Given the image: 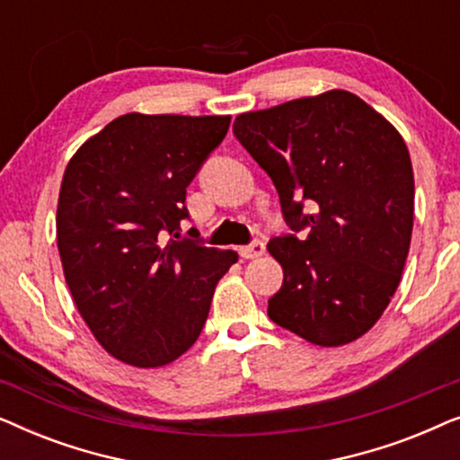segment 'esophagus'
<instances>
[{"label": "esophagus", "instance_id": "34e87169", "mask_svg": "<svg viewBox=\"0 0 460 460\" xmlns=\"http://www.w3.org/2000/svg\"><path fill=\"white\" fill-rule=\"evenodd\" d=\"M263 251H266V244L261 241H253L247 247H241V257H244V260H255V257L263 255Z\"/></svg>", "mask_w": 460, "mask_h": 460}]
</instances>
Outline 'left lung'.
Masks as SVG:
<instances>
[{
    "mask_svg": "<svg viewBox=\"0 0 460 460\" xmlns=\"http://www.w3.org/2000/svg\"><path fill=\"white\" fill-rule=\"evenodd\" d=\"M232 129L272 178L291 230L307 228L304 241L268 243L285 272L268 316L320 348L356 341L385 312L411 249L414 175L404 137L345 90L243 112Z\"/></svg>",
    "mask_w": 460,
    "mask_h": 460,
    "instance_id": "8db88e82",
    "label": "left lung"
}]
</instances>
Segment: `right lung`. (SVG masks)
Segmentation results:
<instances>
[{
    "label": "right lung",
    "instance_id": "add662e5",
    "mask_svg": "<svg viewBox=\"0 0 460 460\" xmlns=\"http://www.w3.org/2000/svg\"><path fill=\"white\" fill-rule=\"evenodd\" d=\"M228 128V115L128 112L65 169L56 241L66 285L96 341L129 367H165L190 349L238 261L178 234L186 188Z\"/></svg>",
    "mask_w": 460,
    "mask_h": 460
}]
</instances>
